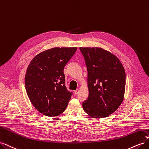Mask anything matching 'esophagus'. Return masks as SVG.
<instances>
[{"mask_svg": "<svg viewBox=\"0 0 149 149\" xmlns=\"http://www.w3.org/2000/svg\"><path fill=\"white\" fill-rule=\"evenodd\" d=\"M79 91H80V89H79V88H78L77 89H76V90H75V91H74V93L76 94H77L79 92Z\"/></svg>", "mask_w": 149, "mask_h": 149, "instance_id": "34e87169", "label": "esophagus"}]
</instances>
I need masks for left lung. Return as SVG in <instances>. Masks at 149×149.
<instances>
[{
    "mask_svg": "<svg viewBox=\"0 0 149 149\" xmlns=\"http://www.w3.org/2000/svg\"><path fill=\"white\" fill-rule=\"evenodd\" d=\"M88 70V100L83 102L86 113L96 119L106 118L123 102L125 72L119 58L100 47H79Z\"/></svg>",
    "mask_w": 149,
    "mask_h": 149,
    "instance_id": "left-lung-1",
    "label": "left lung"
}]
</instances>
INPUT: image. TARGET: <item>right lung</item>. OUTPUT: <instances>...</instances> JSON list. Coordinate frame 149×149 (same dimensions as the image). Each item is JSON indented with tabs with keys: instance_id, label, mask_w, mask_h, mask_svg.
Masks as SVG:
<instances>
[{
	"instance_id": "1",
	"label": "right lung",
	"mask_w": 149,
	"mask_h": 149,
	"mask_svg": "<svg viewBox=\"0 0 149 149\" xmlns=\"http://www.w3.org/2000/svg\"><path fill=\"white\" fill-rule=\"evenodd\" d=\"M77 47H55L36 55L25 76V89L30 102L42 114L55 117L62 114L71 100L65 86L64 67Z\"/></svg>"
}]
</instances>
